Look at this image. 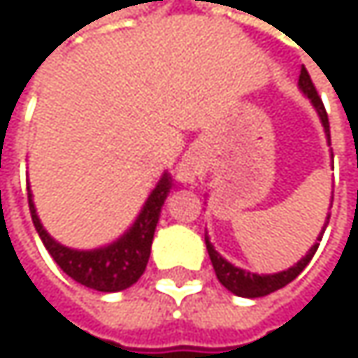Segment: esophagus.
<instances>
[{
    "instance_id": "34e87169",
    "label": "esophagus",
    "mask_w": 358,
    "mask_h": 358,
    "mask_svg": "<svg viewBox=\"0 0 358 358\" xmlns=\"http://www.w3.org/2000/svg\"><path fill=\"white\" fill-rule=\"evenodd\" d=\"M201 174V159H199V155L196 153H192V151H188V153H184V157L180 159V164L176 166V178L180 182H194L196 176Z\"/></svg>"
}]
</instances>
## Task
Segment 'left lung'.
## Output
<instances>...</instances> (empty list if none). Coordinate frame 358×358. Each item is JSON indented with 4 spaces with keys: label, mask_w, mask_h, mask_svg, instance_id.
<instances>
[{
    "label": "left lung",
    "mask_w": 358,
    "mask_h": 358,
    "mask_svg": "<svg viewBox=\"0 0 358 358\" xmlns=\"http://www.w3.org/2000/svg\"><path fill=\"white\" fill-rule=\"evenodd\" d=\"M299 87H301V91L311 99V103H313V108L317 109V113H320V120H322L323 124V130H325V134H327V141H329V120H327V111L323 108L322 99H320V95H317V89H315V85H313V80H311V76H309V72H307V68L303 66L301 68V76H299ZM327 222H329V217H327ZM327 226V224H325ZM325 230V228H323ZM317 241H322V236L317 238ZM205 245H207V252H209V259H211V265H213V269H215V275H217V280L222 282V286H226L232 294H236V296H245V299H259V296H265V294H271V292H275V290H280V288H284L286 284H290L307 265H309V261L313 259V255H315V250L320 247V243H315L309 252L296 263V265H292V267H288L286 271H280V273H267V275H259V273H250L247 269H241V267H234L230 261H226L217 250L213 249V245L209 243V236L205 234Z\"/></svg>",
    "instance_id": "left-lung-1"
}]
</instances>
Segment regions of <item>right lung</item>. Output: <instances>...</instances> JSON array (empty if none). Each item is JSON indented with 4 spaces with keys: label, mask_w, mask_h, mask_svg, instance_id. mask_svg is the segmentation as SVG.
<instances>
[{
    "label": "right lung",
    "mask_w": 358,
    "mask_h": 358,
    "mask_svg": "<svg viewBox=\"0 0 358 358\" xmlns=\"http://www.w3.org/2000/svg\"><path fill=\"white\" fill-rule=\"evenodd\" d=\"M170 188H172V176L166 172L157 182V186L153 188V192L149 194L132 228L124 232V236H120L115 243L93 250L68 249L57 241H53L36 215L31 190H29V207H31L33 224L45 249L49 250V255L64 269L66 275L99 292H117L130 288L143 275L151 255V243L159 222L162 205L168 199Z\"/></svg>",
    "instance_id": "obj_1"
}]
</instances>
